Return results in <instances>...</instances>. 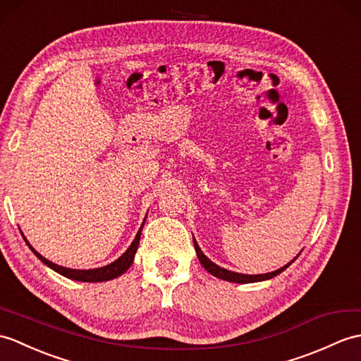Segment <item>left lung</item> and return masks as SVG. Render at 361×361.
Wrapping results in <instances>:
<instances>
[{
  "label": "left lung",
  "instance_id": "obj_1",
  "mask_svg": "<svg viewBox=\"0 0 361 361\" xmlns=\"http://www.w3.org/2000/svg\"><path fill=\"white\" fill-rule=\"evenodd\" d=\"M194 246H195V252H197V257H198V259H200V263L203 264L204 269H206L209 274H212L214 276H216V279H221V280L231 281V283H255V281H263V280L274 279L275 275L281 274L284 269H286V267H289L292 263H294L295 259H297V257H298V255H297L294 259H292L290 263H288L286 266H283V267H280V269H276V271H274V272L258 274V275H246V274H238V272L228 271V269H224V267H220L219 264H215L214 262H211V259H209V258L203 254V250L200 249V246H198V243L195 241V238H194Z\"/></svg>",
  "mask_w": 361,
  "mask_h": 361
}]
</instances>
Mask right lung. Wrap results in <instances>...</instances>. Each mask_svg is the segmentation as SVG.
Wrapping results in <instances>:
<instances>
[{"label": "right lung", "instance_id": "obj_1", "mask_svg": "<svg viewBox=\"0 0 361 361\" xmlns=\"http://www.w3.org/2000/svg\"><path fill=\"white\" fill-rule=\"evenodd\" d=\"M145 221H146V219H145ZM145 221H142L141 228L135 235V240L132 241V245L128 247V250H126V252L118 259H115L114 263L103 266V267H97V269L82 271V269H71V267L58 266L52 262H49V259L44 258L43 255H39L37 250L30 246V243L26 240V237L23 235V238L27 243V246L32 249V252L35 254L41 259V262H43L46 266H49L50 269H54L55 272L66 276V279L77 280V281H86V283H99V281H109V280L116 279V276L123 275L132 266L133 258H135V252H137L138 245H140V237H141V231H142V226H145Z\"/></svg>", "mask_w": 361, "mask_h": 361}]
</instances>
